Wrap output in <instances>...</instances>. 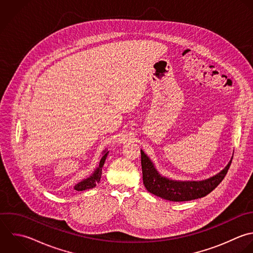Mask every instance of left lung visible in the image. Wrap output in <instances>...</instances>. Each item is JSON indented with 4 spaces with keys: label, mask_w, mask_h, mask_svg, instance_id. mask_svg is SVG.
<instances>
[{
    "label": "left lung",
    "mask_w": 253,
    "mask_h": 253,
    "mask_svg": "<svg viewBox=\"0 0 253 253\" xmlns=\"http://www.w3.org/2000/svg\"><path fill=\"white\" fill-rule=\"evenodd\" d=\"M232 161L221 172L209 179L198 182L174 181L160 175L150 159L141 151V165L145 187L150 193L173 202L190 201L208 195L225 178Z\"/></svg>",
    "instance_id": "left-lung-1"
}]
</instances>
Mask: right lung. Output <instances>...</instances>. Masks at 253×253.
Instances as JSON below:
<instances>
[{
    "instance_id": "1",
    "label": "right lung",
    "mask_w": 253,
    "mask_h": 253,
    "mask_svg": "<svg viewBox=\"0 0 253 253\" xmlns=\"http://www.w3.org/2000/svg\"><path fill=\"white\" fill-rule=\"evenodd\" d=\"M107 154H108V152H104L103 153V156H102V158H101V160L99 162L98 169L94 171V173L90 177H88V178L81 181L77 185H75V189L77 191H83V190H85V189L93 188L99 182L100 177H101V169H102V167L104 165V162H105V159L107 157Z\"/></svg>"
}]
</instances>
